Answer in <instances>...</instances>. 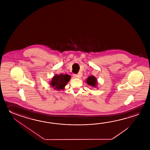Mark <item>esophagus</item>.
<instances>
[{
  "label": "esophagus",
  "instance_id": "1",
  "mask_svg": "<svg viewBox=\"0 0 150 150\" xmlns=\"http://www.w3.org/2000/svg\"><path fill=\"white\" fill-rule=\"evenodd\" d=\"M81 76V74H73V77L74 78H80Z\"/></svg>",
  "mask_w": 150,
  "mask_h": 150
}]
</instances>
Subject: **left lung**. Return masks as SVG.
Returning a JSON list of instances; mask_svg holds the SVG:
<instances>
[{
    "instance_id": "obj_1",
    "label": "left lung",
    "mask_w": 150,
    "mask_h": 150,
    "mask_svg": "<svg viewBox=\"0 0 150 150\" xmlns=\"http://www.w3.org/2000/svg\"><path fill=\"white\" fill-rule=\"evenodd\" d=\"M86 83L88 85L92 86L93 87H96V85L98 84L96 78L95 76H91L88 77V78L86 80Z\"/></svg>"
}]
</instances>
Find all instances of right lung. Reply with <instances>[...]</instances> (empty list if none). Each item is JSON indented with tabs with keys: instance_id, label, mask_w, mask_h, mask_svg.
<instances>
[{
	"instance_id": "1",
	"label": "right lung",
	"mask_w": 150,
	"mask_h": 150,
	"mask_svg": "<svg viewBox=\"0 0 150 150\" xmlns=\"http://www.w3.org/2000/svg\"><path fill=\"white\" fill-rule=\"evenodd\" d=\"M70 79V76L68 74H56L52 78L50 84L54 88V89L56 90L59 91L61 89H64V87L66 86Z\"/></svg>"
}]
</instances>
